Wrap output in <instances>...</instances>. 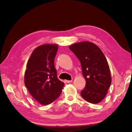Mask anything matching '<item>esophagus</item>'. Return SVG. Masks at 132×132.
Instances as JSON below:
<instances>
[{
  "instance_id": "1",
  "label": "esophagus",
  "mask_w": 132,
  "mask_h": 132,
  "mask_svg": "<svg viewBox=\"0 0 132 132\" xmlns=\"http://www.w3.org/2000/svg\"><path fill=\"white\" fill-rule=\"evenodd\" d=\"M72 80H66L65 82L67 83H70V82H72Z\"/></svg>"
}]
</instances>
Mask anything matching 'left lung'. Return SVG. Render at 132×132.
Wrapping results in <instances>:
<instances>
[{
	"label": "left lung",
	"mask_w": 132,
	"mask_h": 132,
	"mask_svg": "<svg viewBox=\"0 0 132 132\" xmlns=\"http://www.w3.org/2000/svg\"><path fill=\"white\" fill-rule=\"evenodd\" d=\"M69 49L80 61L86 81L81 96L90 103L101 102L106 95L112 81L105 55L96 44L88 41L74 44L69 46Z\"/></svg>",
	"instance_id": "8db88e82"
}]
</instances>
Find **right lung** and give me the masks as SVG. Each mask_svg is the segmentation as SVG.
I'll list each match as a JSON object with an SVG mask.
<instances>
[{"label": "right lung", "mask_w": 132, "mask_h": 132, "mask_svg": "<svg viewBox=\"0 0 132 132\" xmlns=\"http://www.w3.org/2000/svg\"><path fill=\"white\" fill-rule=\"evenodd\" d=\"M58 45L44 44L33 50L26 65L24 84L39 103L47 105L62 93L64 82L59 80L54 67Z\"/></svg>", "instance_id": "1"}]
</instances>
